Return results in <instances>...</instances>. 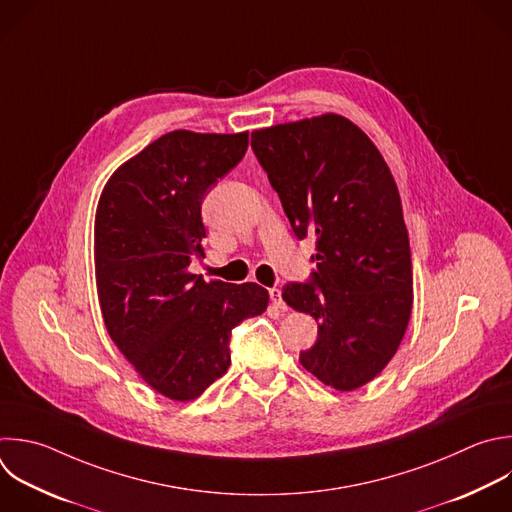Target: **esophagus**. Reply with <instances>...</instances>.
Returning <instances> with one entry per match:
<instances>
[{
    "mask_svg": "<svg viewBox=\"0 0 512 512\" xmlns=\"http://www.w3.org/2000/svg\"><path fill=\"white\" fill-rule=\"evenodd\" d=\"M269 295H271V301H273L277 307H281V309H287V305H285V301H283V297H281V289H279V287H273V289H269Z\"/></svg>",
    "mask_w": 512,
    "mask_h": 512,
    "instance_id": "1",
    "label": "esophagus"
}]
</instances>
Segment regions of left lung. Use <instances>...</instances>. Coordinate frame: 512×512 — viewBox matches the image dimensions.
<instances>
[{"instance_id": "1", "label": "left lung", "mask_w": 512, "mask_h": 512, "mask_svg": "<svg viewBox=\"0 0 512 512\" xmlns=\"http://www.w3.org/2000/svg\"><path fill=\"white\" fill-rule=\"evenodd\" d=\"M297 239L317 269L283 299L319 321L301 366L325 386L356 390L394 358L412 311V257L398 187L354 122L323 114L251 134Z\"/></svg>"}]
</instances>
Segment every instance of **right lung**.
<instances>
[{"label":"right lung","instance_id":"add662e5","mask_svg":"<svg viewBox=\"0 0 512 512\" xmlns=\"http://www.w3.org/2000/svg\"><path fill=\"white\" fill-rule=\"evenodd\" d=\"M249 132L175 130L126 160L106 183L94 227L98 299L112 342L158 394L199 398L231 364V329L261 315L257 283L205 281L201 205L245 156Z\"/></svg>","mask_w":512,"mask_h":512}]
</instances>
